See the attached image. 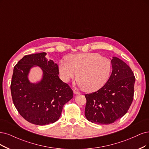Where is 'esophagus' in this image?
<instances>
[{
  "instance_id": "obj_1",
  "label": "esophagus",
  "mask_w": 149,
  "mask_h": 149,
  "mask_svg": "<svg viewBox=\"0 0 149 149\" xmlns=\"http://www.w3.org/2000/svg\"><path fill=\"white\" fill-rule=\"evenodd\" d=\"M74 93L75 95H80V92L76 91V90H74Z\"/></svg>"
}]
</instances>
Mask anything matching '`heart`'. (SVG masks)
<instances>
[{
    "mask_svg": "<svg viewBox=\"0 0 149 149\" xmlns=\"http://www.w3.org/2000/svg\"><path fill=\"white\" fill-rule=\"evenodd\" d=\"M66 61H61L59 69L62 79L69 81L76 77L79 85L85 92L97 91L105 85L111 74V63L98 53L71 54Z\"/></svg>",
    "mask_w": 149,
    "mask_h": 149,
    "instance_id": "b5f03b06",
    "label": "heart"
}]
</instances>
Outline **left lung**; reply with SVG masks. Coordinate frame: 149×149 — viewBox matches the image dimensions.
I'll return each instance as SVG.
<instances>
[{
	"label": "left lung",
	"mask_w": 149,
	"mask_h": 149,
	"mask_svg": "<svg viewBox=\"0 0 149 149\" xmlns=\"http://www.w3.org/2000/svg\"><path fill=\"white\" fill-rule=\"evenodd\" d=\"M112 72L108 81L97 91L87 94L85 115L92 123L108 125L127 113L134 97L135 77L122 60L113 57Z\"/></svg>",
	"instance_id": "left-lung-1"
}]
</instances>
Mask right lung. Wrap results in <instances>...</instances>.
Segmentation results:
<instances>
[{"mask_svg":"<svg viewBox=\"0 0 149 149\" xmlns=\"http://www.w3.org/2000/svg\"><path fill=\"white\" fill-rule=\"evenodd\" d=\"M46 53L26 55L15 66L10 89L14 105L27 122L37 125L53 123L61 116L63 106L73 97V91L59 77V68L48 60ZM40 67L44 75L38 84L27 79L30 69Z\"/></svg>","mask_w":149,"mask_h":149,"instance_id":"add662e5","label":"right lung"}]
</instances>
